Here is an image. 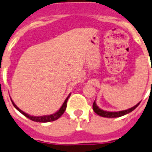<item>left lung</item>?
<instances>
[{"instance_id":"obj_1","label":"left lung","mask_w":152,"mask_h":152,"mask_svg":"<svg viewBox=\"0 0 152 152\" xmlns=\"http://www.w3.org/2000/svg\"><path fill=\"white\" fill-rule=\"evenodd\" d=\"M140 102H138L137 105H135L133 107L130 108L129 109H126V110L118 111V112H107V111H104L102 109H99L98 107V105H96V101H94V102L92 104V109H93V110H94V112L96 114L102 116V117H105V118H117V117H121V116H123L125 115L128 114V113L132 112L135 108L138 107Z\"/></svg>"}]
</instances>
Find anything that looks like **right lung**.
<instances>
[{"label":"right lung","instance_id":"add662e5","mask_svg":"<svg viewBox=\"0 0 152 152\" xmlns=\"http://www.w3.org/2000/svg\"><path fill=\"white\" fill-rule=\"evenodd\" d=\"M69 96H70V94H69V96H67V98L66 99L65 101H64V102H63V105L61 106V108H60V109H59V110H58L56 113H55L54 114H52V115H42V116H32V115H30L27 114V113H25L24 112H23L22 110H20V109L19 108H18V106L15 105V104H14V102H13V100L11 99H11V102H12V103H13V105H14V107L18 109L20 113H22L23 115L26 116L27 118H30V120L34 121V122H53V121H55V120L58 119V118H60V116H61L64 113L66 109L67 100H68V99H69Z\"/></svg>","mask_w":152,"mask_h":152}]
</instances>
